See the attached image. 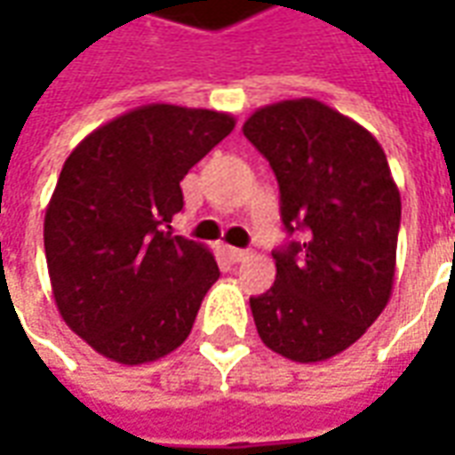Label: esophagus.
Segmentation results:
<instances>
[{"mask_svg": "<svg viewBox=\"0 0 455 455\" xmlns=\"http://www.w3.org/2000/svg\"><path fill=\"white\" fill-rule=\"evenodd\" d=\"M227 256L234 260V263H243V260H248L251 258V253H248L246 248H234V246H228L227 248Z\"/></svg>", "mask_w": 455, "mask_h": 455, "instance_id": "esophagus-1", "label": "esophagus"}]
</instances>
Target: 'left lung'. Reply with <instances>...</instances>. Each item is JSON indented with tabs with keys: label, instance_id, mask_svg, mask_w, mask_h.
Segmentation results:
<instances>
[{
	"label": "left lung",
	"instance_id": "1",
	"mask_svg": "<svg viewBox=\"0 0 455 455\" xmlns=\"http://www.w3.org/2000/svg\"><path fill=\"white\" fill-rule=\"evenodd\" d=\"M243 136L270 163L287 234L273 251L275 285L251 297L258 336L297 363L346 351L392 295L400 189L371 131L316 100L248 116Z\"/></svg>",
	"mask_w": 455,
	"mask_h": 455
}]
</instances>
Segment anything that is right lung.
I'll list each match as a JSON object with an SVG mask.
<instances>
[{
	"label": "right lung",
	"mask_w": 455,
	"mask_h": 455,
	"mask_svg": "<svg viewBox=\"0 0 455 455\" xmlns=\"http://www.w3.org/2000/svg\"><path fill=\"white\" fill-rule=\"evenodd\" d=\"M234 116L146 104L94 129L68 156L44 246L58 312L104 358L158 361L192 331L219 277L197 241L172 236L180 180L234 131Z\"/></svg>",
	"instance_id": "obj_1"
}]
</instances>
